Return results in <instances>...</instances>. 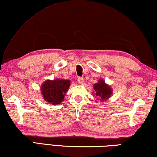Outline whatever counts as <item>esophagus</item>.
Returning <instances> with one entry per match:
<instances>
[{
    "instance_id": "obj_1",
    "label": "esophagus",
    "mask_w": 157,
    "mask_h": 157,
    "mask_svg": "<svg viewBox=\"0 0 157 157\" xmlns=\"http://www.w3.org/2000/svg\"><path fill=\"white\" fill-rule=\"evenodd\" d=\"M78 82H79V84H82V83H83V82H84V79L81 78V77H79V78H78Z\"/></svg>"
}]
</instances>
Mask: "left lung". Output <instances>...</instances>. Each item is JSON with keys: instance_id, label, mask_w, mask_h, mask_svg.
Wrapping results in <instances>:
<instances>
[{"instance_id": "left-lung-1", "label": "left lung", "mask_w": 157, "mask_h": 157, "mask_svg": "<svg viewBox=\"0 0 157 157\" xmlns=\"http://www.w3.org/2000/svg\"><path fill=\"white\" fill-rule=\"evenodd\" d=\"M94 89L95 91V95L98 98H101L103 101L109 98L111 94H112L111 92L112 90L110 88V86L106 84L102 79H100L99 82L94 85Z\"/></svg>"}]
</instances>
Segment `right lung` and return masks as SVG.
<instances>
[{
  "mask_svg": "<svg viewBox=\"0 0 157 157\" xmlns=\"http://www.w3.org/2000/svg\"><path fill=\"white\" fill-rule=\"evenodd\" d=\"M70 86V81L67 79L47 80L41 86L44 98L52 105L60 104L64 99V95Z\"/></svg>",
  "mask_w": 157,
  "mask_h": 157,
  "instance_id": "right-lung-1",
  "label": "right lung"
}]
</instances>
